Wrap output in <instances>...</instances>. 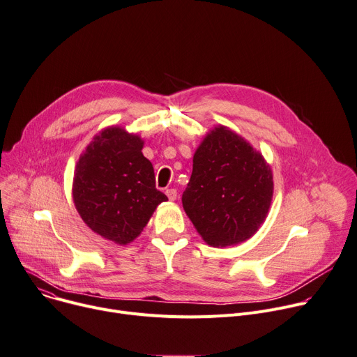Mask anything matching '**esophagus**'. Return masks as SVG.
Returning a JSON list of instances; mask_svg holds the SVG:
<instances>
[{
  "label": "esophagus",
  "mask_w": 357,
  "mask_h": 357,
  "mask_svg": "<svg viewBox=\"0 0 357 357\" xmlns=\"http://www.w3.org/2000/svg\"><path fill=\"white\" fill-rule=\"evenodd\" d=\"M166 195H167V197H169L170 202H174V200L177 199V190L169 188V190H166Z\"/></svg>",
  "instance_id": "obj_1"
}]
</instances>
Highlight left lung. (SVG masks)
Segmentation results:
<instances>
[{
	"instance_id": "obj_1",
	"label": "left lung",
	"mask_w": 357,
	"mask_h": 357,
	"mask_svg": "<svg viewBox=\"0 0 357 357\" xmlns=\"http://www.w3.org/2000/svg\"><path fill=\"white\" fill-rule=\"evenodd\" d=\"M273 190V173L263 154L229 127L215 126L193 155L181 202L202 238L213 248H227L257 233Z\"/></svg>"
}]
</instances>
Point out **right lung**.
Instances as JSON below:
<instances>
[{
    "mask_svg": "<svg viewBox=\"0 0 357 357\" xmlns=\"http://www.w3.org/2000/svg\"><path fill=\"white\" fill-rule=\"evenodd\" d=\"M143 146L140 135L109 126L93 137L75 164L73 200L79 217L120 245L139 237L157 206L169 200L155 188Z\"/></svg>",
    "mask_w": 357,
    "mask_h": 357,
    "instance_id": "add662e5",
    "label": "right lung"
}]
</instances>
